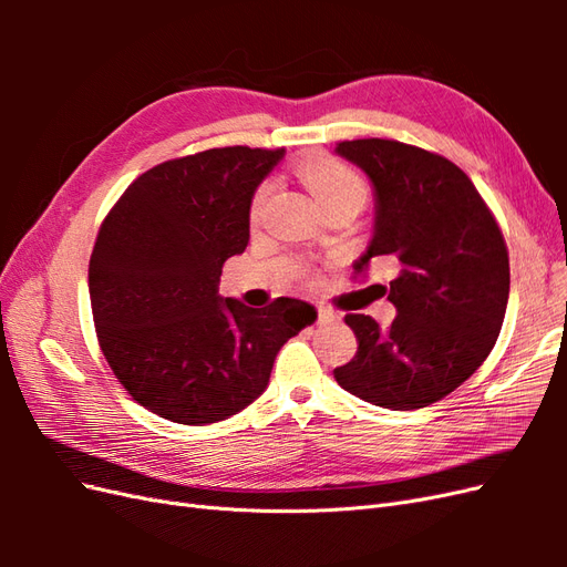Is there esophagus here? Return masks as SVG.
<instances>
[{"mask_svg":"<svg viewBox=\"0 0 567 567\" xmlns=\"http://www.w3.org/2000/svg\"><path fill=\"white\" fill-rule=\"evenodd\" d=\"M317 312H319V323H336V321H340V315L329 310V307H323V305L317 307Z\"/></svg>","mask_w":567,"mask_h":567,"instance_id":"1","label":"esophagus"}]
</instances>
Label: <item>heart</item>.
<instances>
[{
    "instance_id": "1",
    "label": "heart",
    "mask_w": 567,
    "mask_h": 567,
    "mask_svg": "<svg viewBox=\"0 0 567 567\" xmlns=\"http://www.w3.org/2000/svg\"><path fill=\"white\" fill-rule=\"evenodd\" d=\"M298 173L305 179V184L310 186V192L321 203L323 210L333 208V205L346 203V200L364 203V198H367L364 179L359 177L350 165H346L338 158H331V156L302 158L298 163ZM271 188H274L271 182H262L260 186H257V192L250 203L252 219L262 215L265 205L271 196Z\"/></svg>"
}]
</instances>
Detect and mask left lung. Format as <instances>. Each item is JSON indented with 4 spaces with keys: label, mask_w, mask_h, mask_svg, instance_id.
<instances>
[{
    "label": "left lung",
    "mask_w": 567,
    "mask_h": 567,
    "mask_svg": "<svg viewBox=\"0 0 567 567\" xmlns=\"http://www.w3.org/2000/svg\"><path fill=\"white\" fill-rule=\"evenodd\" d=\"M373 186V234L354 262L398 265L385 288L398 310L388 329L348 315L359 348L333 371L354 398L392 411L421 409L471 379L499 338L508 302V250L485 200L452 161L390 140L336 146Z\"/></svg>",
    "instance_id": "1"
}]
</instances>
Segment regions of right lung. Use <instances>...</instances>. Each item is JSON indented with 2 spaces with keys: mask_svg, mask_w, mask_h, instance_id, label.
<instances>
[{
  "mask_svg": "<svg viewBox=\"0 0 567 567\" xmlns=\"http://www.w3.org/2000/svg\"><path fill=\"white\" fill-rule=\"evenodd\" d=\"M284 153L227 146L161 163L99 229L90 260L99 346L161 419L198 425L246 409L267 390L284 342L317 319L296 298L255 310L219 296L221 265L246 250L252 196Z\"/></svg>",
  "mask_w": 567,
  "mask_h": 567,
  "instance_id": "add662e5",
  "label": "right lung"
}]
</instances>
